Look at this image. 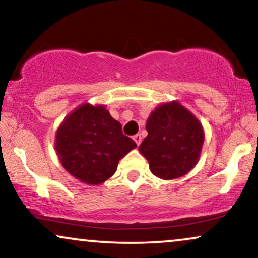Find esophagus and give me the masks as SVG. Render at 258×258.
I'll return each instance as SVG.
<instances>
[{"label":"esophagus","mask_w":258,"mask_h":258,"mask_svg":"<svg viewBox=\"0 0 258 258\" xmlns=\"http://www.w3.org/2000/svg\"><path fill=\"white\" fill-rule=\"evenodd\" d=\"M133 141L136 142V144H137V145L141 144V143H142L141 135H135V136H133Z\"/></svg>","instance_id":"obj_1"}]
</instances>
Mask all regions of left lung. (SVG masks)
I'll list each match as a JSON object with an SVG mask.
<instances>
[{
    "label": "left lung",
    "instance_id": "8db88e82",
    "mask_svg": "<svg viewBox=\"0 0 258 258\" xmlns=\"http://www.w3.org/2000/svg\"><path fill=\"white\" fill-rule=\"evenodd\" d=\"M148 136L139 151L157 178L172 180L187 174L200 160L203 126L178 101L155 108L147 120Z\"/></svg>",
    "mask_w": 258,
    "mask_h": 258
}]
</instances>
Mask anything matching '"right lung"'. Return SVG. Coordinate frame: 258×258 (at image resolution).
I'll list each match as a JSON object with an SVG mask.
<instances>
[{"label": "right lung", "instance_id": "right-lung-1", "mask_svg": "<svg viewBox=\"0 0 258 258\" xmlns=\"http://www.w3.org/2000/svg\"><path fill=\"white\" fill-rule=\"evenodd\" d=\"M136 147L102 104H80L64 117L55 137L63 168L88 185H99L109 179L119 161Z\"/></svg>", "mask_w": 258, "mask_h": 258}]
</instances>
